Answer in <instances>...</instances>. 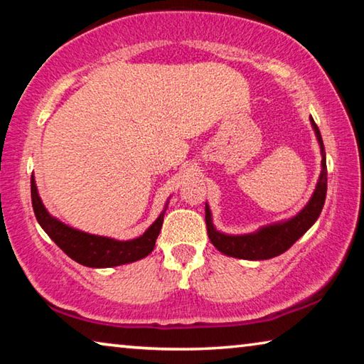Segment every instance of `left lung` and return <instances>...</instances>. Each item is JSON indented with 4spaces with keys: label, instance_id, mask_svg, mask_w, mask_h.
Returning <instances> with one entry per match:
<instances>
[{
    "label": "left lung",
    "instance_id": "1",
    "mask_svg": "<svg viewBox=\"0 0 364 364\" xmlns=\"http://www.w3.org/2000/svg\"><path fill=\"white\" fill-rule=\"evenodd\" d=\"M311 127L315 130L316 139L321 149V173L316 183L315 193L308 204L295 215V217L278 221V223L262 226L260 230L249 234H225L213 226L210 207L205 204V223L207 232L212 244L221 254L234 258H244V260H268V258L278 257L299 241L304 234L315 225L319 213L323 210L326 200V191H328V168H326V151L323 144L321 133H319L315 120L310 117Z\"/></svg>",
    "mask_w": 364,
    "mask_h": 364
}]
</instances>
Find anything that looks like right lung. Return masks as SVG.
I'll list each match as a JSON object with an SVG mask.
<instances>
[{
    "label": "right lung",
    "mask_w": 364,
    "mask_h": 364,
    "mask_svg": "<svg viewBox=\"0 0 364 364\" xmlns=\"http://www.w3.org/2000/svg\"><path fill=\"white\" fill-rule=\"evenodd\" d=\"M30 189H32L33 212L40 226L72 260L90 268L119 267V264L133 263L149 255L154 250V245H156L160 228L164 223V215L168 207L167 200L164 212L147 228L143 236L130 239V241H117L112 237L96 236V234L75 230V228L65 225L54 218L53 215H49L41 202L33 175L30 180Z\"/></svg>",
    "instance_id": "add662e5"
}]
</instances>
